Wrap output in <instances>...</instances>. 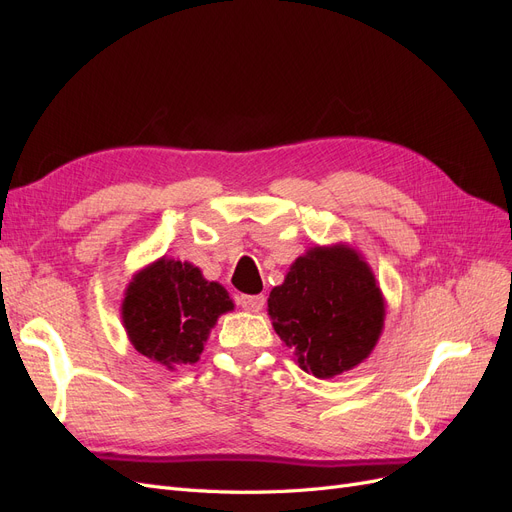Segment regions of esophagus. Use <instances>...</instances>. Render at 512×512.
Wrapping results in <instances>:
<instances>
[{"label": "esophagus", "instance_id": "obj_1", "mask_svg": "<svg viewBox=\"0 0 512 512\" xmlns=\"http://www.w3.org/2000/svg\"><path fill=\"white\" fill-rule=\"evenodd\" d=\"M239 305L243 309H247V312H260L262 305H265V297L262 294H241L239 297Z\"/></svg>", "mask_w": 512, "mask_h": 512}]
</instances>
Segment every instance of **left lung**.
<instances>
[{"mask_svg":"<svg viewBox=\"0 0 512 512\" xmlns=\"http://www.w3.org/2000/svg\"><path fill=\"white\" fill-rule=\"evenodd\" d=\"M269 316L303 371L333 378L363 363L384 327V299L361 254L314 247L269 294Z\"/></svg>","mask_w":512,"mask_h":512,"instance_id":"obj_1","label":"left lung"}]
</instances>
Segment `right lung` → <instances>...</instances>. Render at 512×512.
Listing matches in <instances>:
<instances>
[{
  "instance_id": "add662e5",
  "label": "right lung",
  "mask_w": 512,
  "mask_h": 512,
  "mask_svg": "<svg viewBox=\"0 0 512 512\" xmlns=\"http://www.w3.org/2000/svg\"><path fill=\"white\" fill-rule=\"evenodd\" d=\"M232 307L226 288L198 267L160 258L132 277L121 320L138 352L175 369L200 359L213 324Z\"/></svg>"
}]
</instances>
